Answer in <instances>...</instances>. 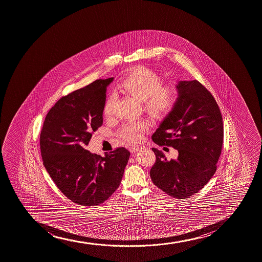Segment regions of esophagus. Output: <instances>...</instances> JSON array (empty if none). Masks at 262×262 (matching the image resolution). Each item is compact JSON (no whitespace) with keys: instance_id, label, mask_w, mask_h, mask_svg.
I'll list each match as a JSON object with an SVG mask.
<instances>
[{"instance_id":"obj_1","label":"esophagus","mask_w":262,"mask_h":262,"mask_svg":"<svg viewBox=\"0 0 262 262\" xmlns=\"http://www.w3.org/2000/svg\"><path fill=\"white\" fill-rule=\"evenodd\" d=\"M129 150L132 153L136 152V151L138 150V146H137V145H133V146H130V147L129 148Z\"/></svg>"}]
</instances>
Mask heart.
<instances>
[{"mask_svg": "<svg viewBox=\"0 0 262 262\" xmlns=\"http://www.w3.org/2000/svg\"><path fill=\"white\" fill-rule=\"evenodd\" d=\"M118 87L139 101L144 109L153 118H164L173 110L179 98V92L173 83L163 84L160 75L146 67H138L121 80ZM116 96L106 98L103 106V115L112 118L115 113ZM150 127L148 121H129L118 129V137L121 140L137 144L140 141L145 130Z\"/></svg>", "mask_w": 262, "mask_h": 262, "instance_id": "1", "label": "heart"}]
</instances>
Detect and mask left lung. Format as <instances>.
<instances>
[{
    "mask_svg": "<svg viewBox=\"0 0 262 262\" xmlns=\"http://www.w3.org/2000/svg\"><path fill=\"white\" fill-rule=\"evenodd\" d=\"M177 89L176 105L151 138L159 146L178 150L179 157L167 160L161 150L152 148L156 162L150 176L158 188L181 200L199 192L214 175L224 127L217 102L199 81H181Z\"/></svg>",
    "mask_w": 262,
    "mask_h": 262,
    "instance_id": "8db88e82",
    "label": "left lung"
}]
</instances>
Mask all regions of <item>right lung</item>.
<instances>
[{
	"mask_svg": "<svg viewBox=\"0 0 262 262\" xmlns=\"http://www.w3.org/2000/svg\"><path fill=\"white\" fill-rule=\"evenodd\" d=\"M96 80L60 98L48 112L40 135L43 165L59 190L81 206H97L120 185L129 151L118 147L101 157L86 150L103 124L106 87Z\"/></svg>",
	"mask_w": 262,
	"mask_h": 262,
	"instance_id": "1",
	"label": "right lung"
}]
</instances>
